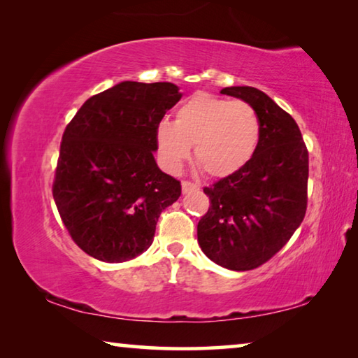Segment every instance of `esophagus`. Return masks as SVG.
Masks as SVG:
<instances>
[{"label": "esophagus", "mask_w": 358, "mask_h": 358, "mask_svg": "<svg viewBox=\"0 0 358 358\" xmlns=\"http://www.w3.org/2000/svg\"><path fill=\"white\" fill-rule=\"evenodd\" d=\"M181 189H183V192L197 191L199 189V185L197 183H192V181H189V180H183V181H181Z\"/></svg>", "instance_id": "34e87169"}]
</instances>
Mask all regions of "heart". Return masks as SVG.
Returning a JSON list of instances; mask_svg holds the SVG:
<instances>
[{"label": "heart", "instance_id": "heart-1", "mask_svg": "<svg viewBox=\"0 0 358 358\" xmlns=\"http://www.w3.org/2000/svg\"><path fill=\"white\" fill-rule=\"evenodd\" d=\"M260 138V120L245 101H230L197 93L169 120L156 126V143L169 171L177 172L191 155L205 173L227 177L245 167L254 156Z\"/></svg>", "mask_w": 358, "mask_h": 358}]
</instances>
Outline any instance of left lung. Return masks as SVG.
<instances>
[{
  "mask_svg": "<svg viewBox=\"0 0 358 358\" xmlns=\"http://www.w3.org/2000/svg\"><path fill=\"white\" fill-rule=\"evenodd\" d=\"M222 94L243 99L260 120V138L245 167L203 192L210 207L197 224L202 251L235 271L254 270L287 243L308 205V150L299 124L265 93L227 87Z\"/></svg>",
  "mask_w": 358,
  "mask_h": 358,
  "instance_id": "obj_1",
  "label": "left lung"
}]
</instances>
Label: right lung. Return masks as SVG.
I'll use <instances>...</instances> for the list:
<instances>
[{
    "label": "right lung",
    "instance_id": "obj_1",
    "mask_svg": "<svg viewBox=\"0 0 358 358\" xmlns=\"http://www.w3.org/2000/svg\"><path fill=\"white\" fill-rule=\"evenodd\" d=\"M181 99L169 82H121L94 94L66 126L52 192L74 243L126 262L153 243L157 217L181 194L159 171L156 126Z\"/></svg>",
    "mask_w": 358,
    "mask_h": 358
}]
</instances>
